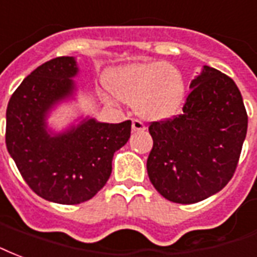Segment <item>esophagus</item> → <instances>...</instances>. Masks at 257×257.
Listing matches in <instances>:
<instances>
[{"mask_svg": "<svg viewBox=\"0 0 257 257\" xmlns=\"http://www.w3.org/2000/svg\"><path fill=\"white\" fill-rule=\"evenodd\" d=\"M146 130V127H145V124L142 123L141 120H138V119H134L133 120V131H145Z\"/></svg>", "mask_w": 257, "mask_h": 257, "instance_id": "1", "label": "esophagus"}]
</instances>
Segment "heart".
<instances>
[{"label": "heart", "mask_w": 257, "mask_h": 257, "mask_svg": "<svg viewBox=\"0 0 257 257\" xmlns=\"http://www.w3.org/2000/svg\"><path fill=\"white\" fill-rule=\"evenodd\" d=\"M105 85L117 99L136 107L140 116L164 120L179 113L187 86L180 69L167 62H136L113 69Z\"/></svg>", "instance_id": "b5f03b06"}]
</instances>
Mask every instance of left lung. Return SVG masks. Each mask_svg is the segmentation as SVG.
<instances>
[{
    "instance_id": "1",
    "label": "left lung",
    "mask_w": 257,
    "mask_h": 257,
    "mask_svg": "<svg viewBox=\"0 0 257 257\" xmlns=\"http://www.w3.org/2000/svg\"><path fill=\"white\" fill-rule=\"evenodd\" d=\"M190 89L181 115L150 124L153 149L146 164L154 188L181 204L200 202L226 186L248 127L244 101L230 77L204 65Z\"/></svg>"
}]
</instances>
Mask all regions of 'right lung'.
<instances>
[{
    "label": "right lung",
    "instance_id": "1",
    "mask_svg": "<svg viewBox=\"0 0 257 257\" xmlns=\"http://www.w3.org/2000/svg\"><path fill=\"white\" fill-rule=\"evenodd\" d=\"M74 57L36 67L12 94L7 108L8 152L21 176L40 198L61 204L86 202L111 176L112 158L127 144L131 121L112 124L78 117L62 131L48 127L59 104L76 99Z\"/></svg>",
    "mask_w": 257,
    "mask_h": 257
}]
</instances>
